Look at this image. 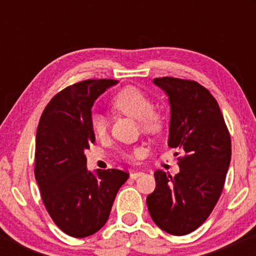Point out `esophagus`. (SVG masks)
Instances as JSON below:
<instances>
[{
	"label": "esophagus",
	"instance_id": "34e87169",
	"mask_svg": "<svg viewBox=\"0 0 256 256\" xmlns=\"http://www.w3.org/2000/svg\"><path fill=\"white\" fill-rule=\"evenodd\" d=\"M142 174H144L142 172H140V171H138V172H131L130 178H131V180H136V178L142 176Z\"/></svg>",
	"mask_w": 256,
	"mask_h": 256
}]
</instances>
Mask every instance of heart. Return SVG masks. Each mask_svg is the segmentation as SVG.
I'll list each match as a JSON object with an SVG mask.
<instances>
[{
    "instance_id": "obj_1",
    "label": "heart",
    "mask_w": 256,
    "mask_h": 256,
    "mask_svg": "<svg viewBox=\"0 0 256 256\" xmlns=\"http://www.w3.org/2000/svg\"><path fill=\"white\" fill-rule=\"evenodd\" d=\"M112 106L118 112L125 114L135 120L140 121L141 126L147 131H156L161 128V116L154 112V102L148 95L135 86H126L115 95ZM92 128L99 138L106 135L108 121L102 115L95 114L92 118ZM136 150L134 154H138Z\"/></svg>"
}]
</instances>
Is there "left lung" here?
<instances>
[{"label": "left lung", "mask_w": 256, "mask_h": 256, "mask_svg": "<svg viewBox=\"0 0 256 256\" xmlns=\"http://www.w3.org/2000/svg\"><path fill=\"white\" fill-rule=\"evenodd\" d=\"M171 108L168 146L182 150L174 177L157 170L156 188L147 208L157 226L186 236L202 226L223 190L232 158V142L213 95L193 80L156 78Z\"/></svg>", "instance_id": "left-lung-1"}]
</instances>
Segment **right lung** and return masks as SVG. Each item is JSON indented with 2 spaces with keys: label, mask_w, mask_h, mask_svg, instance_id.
Instances as JSON below:
<instances>
[{
  "label": "right lung",
  "mask_w": 256,
  "mask_h": 256,
  "mask_svg": "<svg viewBox=\"0 0 256 256\" xmlns=\"http://www.w3.org/2000/svg\"><path fill=\"white\" fill-rule=\"evenodd\" d=\"M118 80H84L62 90L40 116L34 176L54 223L68 236L85 238L104 226L116 193L128 180L120 170L88 171L84 151L95 141L92 108Z\"/></svg>",
  "instance_id": "right-lung-1"
}]
</instances>
